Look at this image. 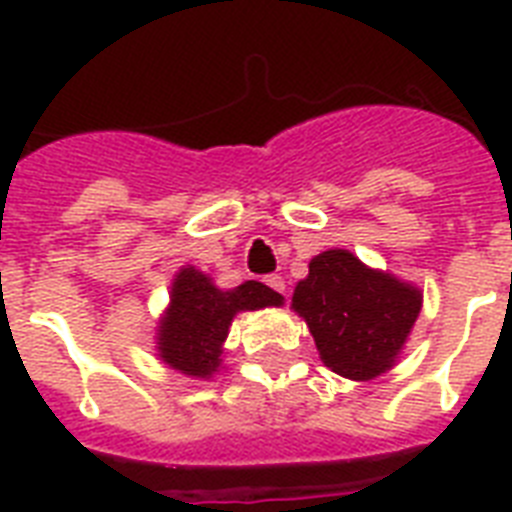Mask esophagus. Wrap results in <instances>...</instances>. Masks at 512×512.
I'll return each instance as SVG.
<instances>
[{
    "label": "esophagus",
    "instance_id": "obj_1",
    "mask_svg": "<svg viewBox=\"0 0 512 512\" xmlns=\"http://www.w3.org/2000/svg\"><path fill=\"white\" fill-rule=\"evenodd\" d=\"M265 284L273 289V292H284L287 289V284H284V279L281 276H276V273H271V276H265Z\"/></svg>",
    "mask_w": 512,
    "mask_h": 512
}]
</instances>
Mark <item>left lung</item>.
<instances>
[{
  "label": "left lung",
  "instance_id": "1",
  "mask_svg": "<svg viewBox=\"0 0 512 512\" xmlns=\"http://www.w3.org/2000/svg\"><path fill=\"white\" fill-rule=\"evenodd\" d=\"M292 305L308 321L332 372L372 380L396 361L417 321L422 295L388 273L369 271L345 249H329L311 260Z\"/></svg>",
  "mask_w": 512,
  "mask_h": 512
}]
</instances>
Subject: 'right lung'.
Returning <instances> with one entry per match:
<instances>
[{"label": "right lung", "mask_w": 512, "mask_h": 512, "mask_svg": "<svg viewBox=\"0 0 512 512\" xmlns=\"http://www.w3.org/2000/svg\"><path fill=\"white\" fill-rule=\"evenodd\" d=\"M281 305V295L260 281L217 289L196 268H183L172 284V305L159 327V353L170 366L193 377H209L220 364V345L239 311Z\"/></svg>", "instance_id": "right-lung-1"}]
</instances>
